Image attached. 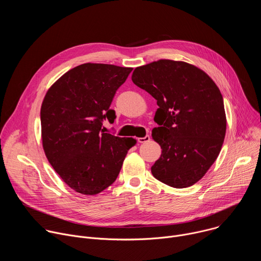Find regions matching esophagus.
<instances>
[{
	"label": "esophagus",
	"mask_w": 261,
	"mask_h": 261,
	"mask_svg": "<svg viewBox=\"0 0 261 261\" xmlns=\"http://www.w3.org/2000/svg\"><path fill=\"white\" fill-rule=\"evenodd\" d=\"M150 139H151V136H150V135H145L144 137H139V138H137L138 142H140V143L146 142V141H148Z\"/></svg>",
	"instance_id": "obj_1"
}]
</instances>
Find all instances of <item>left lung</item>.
<instances>
[{"label": "left lung", "instance_id": "obj_1", "mask_svg": "<svg viewBox=\"0 0 261 261\" xmlns=\"http://www.w3.org/2000/svg\"><path fill=\"white\" fill-rule=\"evenodd\" d=\"M132 82L156 100L153 139L162 148L153 175L173 188H187L206 173L226 133L221 92L198 67L159 60L135 68Z\"/></svg>", "mask_w": 261, "mask_h": 261}]
</instances>
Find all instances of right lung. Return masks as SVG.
<instances>
[{
  "instance_id": "add662e5",
  "label": "right lung",
  "mask_w": 261,
  "mask_h": 261,
  "mask_svg": "<svg viewBox=\"0 0 261 261\" xmlns=\"http://www.w3.org/2000/svg\"><path fill=\"white\" fill-rule=\"evenodd\" d=\"M133 68L86 63L62 75L43 99L41 138L50 165L71 189L96 195L113 184L132 137L104 133L102 121L114 123L109 106Z\"/></svg>"
}]
</instances>
